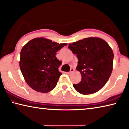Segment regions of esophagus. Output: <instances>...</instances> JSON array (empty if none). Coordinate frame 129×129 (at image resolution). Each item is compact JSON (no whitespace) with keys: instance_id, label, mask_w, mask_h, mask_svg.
Listing matches in <instances>:
<instances>
[{"instance_id":"obj_1","label":"esophagus","mask_w":129,"mask_h":129,"mask_svg":"<svg viewBox=\"0 0 129 129\" xmlns=\"http://www.w3.org/2000/svg\"><path fill=\"white\" fill-rule=\"evenodd\" d=\"M74 71V69L73 68H71V71H70V72H67V74H68V75H70V74H71L72 73H73Z\"/></svg>"}]
</instances>
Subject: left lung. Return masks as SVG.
<instances>
[{
	"mask_svg": "<svg viewBox=\"0 0 129 129\" xmlns=\"http://www.w3.org/2000/svg\"><path fill=\"white\" fill-rule=\"evenodd\" d=\"M68 48L77 57V71L82 77L80 83L73 84L74 88L84 95L97 92L112 72L114 54L111 47L103 39L90 37L69 44Z\"/></svg>",
	"mask_w": 129,
	"mask_h": 129,
	"instance_id": "obj_1",
	"label": "left lung"
}]
</instances>
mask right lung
<instances>
[{
	"label": "right lung",
	"instance_id": "add662e5",
	"mask_svg": "<svg viewBox=\"0 0 129 129\" xmlns=\"http://www.w3.org/2000/svg\"><path fill=\"white\" fill-rule=\"evenodd\" d=\"M44 38H36L26 44L20 52L19 66L24 78L38 92L48 93L55 88L62 73L56 52L67 45Z\"/></svg>",
	"mask_w": 129,
	"mask_h": 129
}]
</instances>
